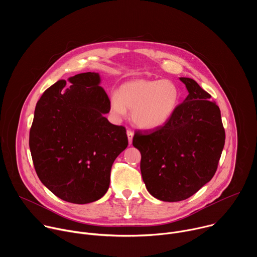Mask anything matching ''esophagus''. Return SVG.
I'll use <instances>...</instances> for the list:
<instances>
[{"instance_id": "obj_1", "label": "esophagus", "mask_w": 257, "mask_h": 257, "mask_svg": "<svg viewBox=\"0 0 257 257\" xmlns=\"http://www.w3.org/2000/svg\"><path fill=\"white\" fill-rule=\"evenodd\" d=\"M127 136H128V141H129V144H132V140H133V136H134V133H133L131 130H127Z\"/></svg>"}]
</instances>
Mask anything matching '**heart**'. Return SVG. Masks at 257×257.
<instances>
[{
	"instance_id": "heart-1",
	"label": "heart",
	"mask_w": 257,
	"mask_h": 257,
	"mask_svg": "<svg viewBox=\"0 0 257 257\" xmlns=\"http://www.w3.org/2000/svg\"><path fill=\"white\" fill-rule=\"evenodd\" d=\"M181 101V90L172 80L134 79L123 83L111 97L112 113L124 117L132 109L133 123L144 130L166 126L175 116Z\"/></svg>"
}]
</instances>
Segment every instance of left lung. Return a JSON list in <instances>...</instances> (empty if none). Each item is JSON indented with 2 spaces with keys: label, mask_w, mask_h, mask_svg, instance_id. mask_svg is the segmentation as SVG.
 <instances>
[{
  "label": "left lung",
  "mask_w": 257,
  "mask_h": 257,
  "mask_svg": "<svg viewBox=\"0 0 257 257\" xmlns=\"http://www.w3.org/2000/svg\"><path fill=\"white\" fill-rule=\"evenodd\" d=\"M179 79L188 95L175 116L166 126L137 131L133 137L146 189L168 202L189 198L211 180L226 138L221 111L210 94L191 78Z\"/></svg>",
  "instance_id": "1"
}]
</instances>
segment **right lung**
Segmentation results:
<instances>
[{
	"label": "right lung",
	"mask_w": 257,
	"mask_h": 257,
	"mask_svg": "<svg viewBox=\"0 0 257 257\" xmlns=\"http://www.w3.org/2000/svg\"><path fill=\"white\" fill-rule=\"evenodd\" d=\"M60 80L36 103L29 149L43 184L76 204L101 198L109 186L114 161L126 150V129L104 117L111 109L98 73Z\"/></svg>",
	"instance_id": "obj_1"
}]
</instances>
